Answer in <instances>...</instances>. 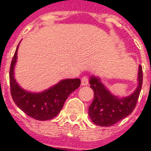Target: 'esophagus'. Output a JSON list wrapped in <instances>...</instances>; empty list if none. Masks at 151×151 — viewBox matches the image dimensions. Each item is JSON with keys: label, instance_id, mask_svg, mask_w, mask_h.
<instances>
[{"label": "esophagus", "instance_id": "34e87169", "mask_svg": "<svg viewBox=\"0 0 151 151\" xmlns=\"http://www.w3.org/2000/svg\"><path fill=\"white\" fill-rule=\"evenodd\" d=\"M81 85L83 86H85V85H88V77H83L81 78Z\"/></svg>", "mask_w": 151, "mask_h": 151}]
</instances>
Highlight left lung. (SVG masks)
Instances as JSON below:
<instances>
[{"instance_id":"left-lung-1","label":"left lung","mask_w":151,"mask_h":151,"mask_svg":"<svg viewBox=\"0 0 151 151\" xmlns=\"http://www.w3.org/2000/svg\"><path fill=\"white\" fill-rule=\"evenodd\" d=\"M90 88L94 91V99L88 107V115L96 125L111 126L129 116L136 107L143 84V70L139 66L138 85L129 96L113 95L101 81L100 78L90 77Z\"/></svg>"}]
</instances>
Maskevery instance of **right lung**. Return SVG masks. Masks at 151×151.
Here are the masks:
<instances>
[{"label":"right lung","instance_id":"1","mask_svg":"<svg viewBox=\"0 0 151 151\" xmlns=\"http://www.w3.org/2000/svg\"><path fill=\"white\" fill-rule=\"evenodd\" d=\"M19 45L12 58L9 72L11 94L13 100L20 110L34 119L38 121L52 119L61 111L65 101L71 92L79 88L81 80L79 78L64 79L41 92H31L23 89L15 78Z\"/></svg>","mask_w":151,"mask_h":151}]
</instances>
